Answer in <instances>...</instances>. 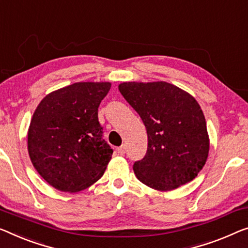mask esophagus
<instances>
[{"mask_svg":"<svg viewBox=\"0 0 248 248\" xmlns=\"http://www.w3.org/2000/svg\"><path fill=\"white\" fill-rule=\"evenodd\" d=\"M125 149H127V147H125V145H121L120 147H118V148H117V150H118V154H120V155H124V154L125 153Z\"/></svg>","mask_w":248,"mask_h":248,"instance_id":"esophagus-1","label":"esophagus"}]
</instances>
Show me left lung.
<instances>
[{
    "mask_svg": "<svg viewBox=\"0 0 248 248\" xmlns=\"http://www.w3.org/2000/svg\"><path fill=\"white\" fill-rule=\"evenodd\" d=\"M118 88L147 130V153L134 164L137 178L161 191L191 182L209 151L206 120L195 98L164 81L124 82Z\"/></svg>",
    "mask_w": 248,
    "mask_h": 248,
    "instance_id": "left-lung-1",
    "label": "left lung"
}]
</instances>
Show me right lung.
I'll use <instances>...</instances> for the list:
<instances>
[{
    "label": "right lung",
    "mask_w": 248,
    "mask_h": 248,
    "mask_svg": "<svg viewBox=\"0 0 248 248\" xmlns=\"http://www.w3.org/2000/svg\"><path fill=\"white\" fill-rule=\"evenodd\" d=\"M109 82H78L39 103L28 132L36 171L55 189L77 193L102 177L113 150L103 139L98 108Z\"/></svg>",
    "instance_id": "obj_1"
}]
</instances>
